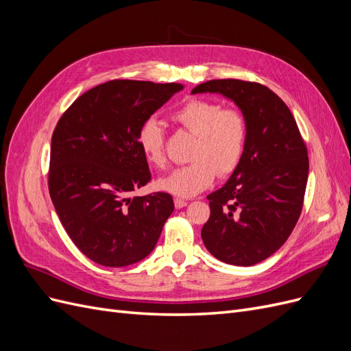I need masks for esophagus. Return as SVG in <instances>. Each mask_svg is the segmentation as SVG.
Here are the masks:
<instances>
[{
    "instance_id": "obj_1",
    "label": "esophagus",
    "mask_w": 351,
    "mask_h": 351,
    "mask_svg": "<svg viewBox=\"0 0 351 351\" xmlns=\"http://www.w3.org/2000/svg\"><path fill=\"white\" fill-rule=\"evenodd\" d=\"M174 205H176V208H177V209H182V208L187 206V200H184V199H180V197H176V199H174Z\"/></svg>"
}]
</instances>
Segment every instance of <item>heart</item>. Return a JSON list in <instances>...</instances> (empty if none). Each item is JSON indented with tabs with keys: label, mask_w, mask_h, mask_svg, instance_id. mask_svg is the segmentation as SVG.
Segmentation results:
<instances>
[{
	"label": "heart",
	"mask_w": 351,
	"mask_h": 351,
	"mask_svg": "<svg viewBox=\"0 0 351 351\" xmlns=\"http://www.w3.org/2000/svg\"><path fill=\"white\" fill-rule=\"evenodd\" d=\"M171 119L195 134L190 151L192 162L159 178V189L190 197L204 192L217 176L228 177L236 171L247 141V123L239 110L222 108L221 104L209 99H190L180 105ZM136 141L154 167H165L164 133L156 120H145L137 130Z\"/></svg>",
	"instance_id": "1"
}]
</instances>
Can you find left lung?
<instances>
[{"instance_id":"obj_1","label":"left lung","mask_w":351,"mask_h":351,"mask_svg":"<svg viewBox=\"0 0 351 351\" xmlns=\"http://www.w3.org/2000/svg\"><path fill=\"white\" fill-rule=\"evenodd\" d=\"M208 92L237 105L247 141L236 171L208 196L210 217L202 240L217 259L252 267L277 252L297 224L309 174L307 149L289 107L263 84L218 79L192 90Z\"/></svg>"}]
</instances>
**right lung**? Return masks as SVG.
Segmentation results:
<instances>
[{"label": "right lung", "instance_id": "obj_1", "mask_svg": "<svg viewBox=\"0 0 351 351\" xmlns=\"http://www.w3.org/2000/svg\"><path fill=\"white\" fill-rule=\"evenodd\" d=\"M183 88L111 80L84 92L57 123L51 141V200L73 243L102 267L145 259L173 214L171 195L130 193L151 180L137 130Z\"/></svg>", "mask_w": 351, "mask_h": 351}]
</instances>
